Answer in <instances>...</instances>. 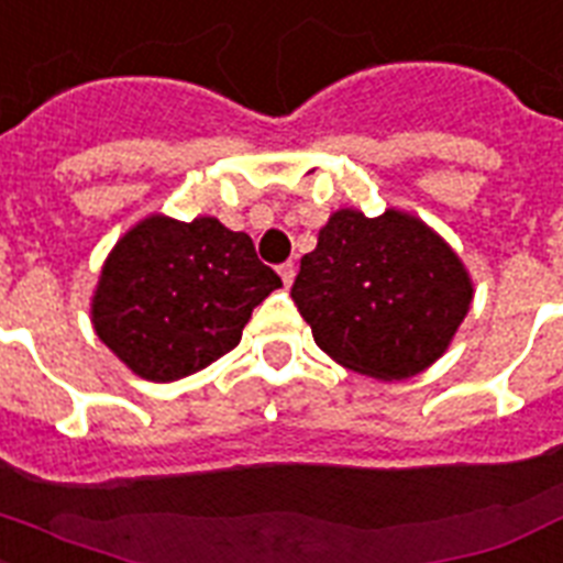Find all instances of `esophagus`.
Returning <instances> with one entry per match:
<instances>
[{"mask_svg":"<svg viewBox=\"0 0 563 563\" xmlns=\"http://www.w3.org/2000/svg\"><path fill=\"white\" fill-rule=\"evenodd\" d=\"M277 272H280V280H283V286H286V289H289L291 283H295V274H297L295 263H283V266L277 268Z\"/></svg>","mask_w":563,"mask_h":563,"instance_id":"1","label":"esophagus"}]
</instances>
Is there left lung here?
<instances>
[{
  "label": "left lung",
  "mask_w": 563,
  "mask_h": 563,
  "mask_svg": "<svg viewBox=\"0 0 563 563\" xmlns=\"http://www.w3.org/2000/svg\"><path fill=\"white\" fill-rule=\"evenodd\" d=\"M314 344L378 382L422 373L451 344L472 306L463 260L422 219L387 208H341L300 260L291 286Z\"/></svg>",
  "instance_id": "left-lung-1"
}]
</instances>
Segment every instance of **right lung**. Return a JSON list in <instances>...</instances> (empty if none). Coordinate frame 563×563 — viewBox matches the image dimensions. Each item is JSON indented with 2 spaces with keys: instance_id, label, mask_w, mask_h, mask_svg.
Listing matches in <instances>:
<instances>
[{
  "instance_id": "1",
  "label": "right lung",
  "mask_w": 563,
  "mask_h": 563,
  "mask_svg": "<svg viewBox=\"0 0 563 563\" xmlns=\"http://www.w3.org/2000/svg\"><path fill=\"white\" fill-rule=\"evenodd\" d=\"M280 286L249 234L213 217L153 213L109 251L91 323L135 376L176 382L231 353L254 306Z\"/></svg>"
}]
</instances>
